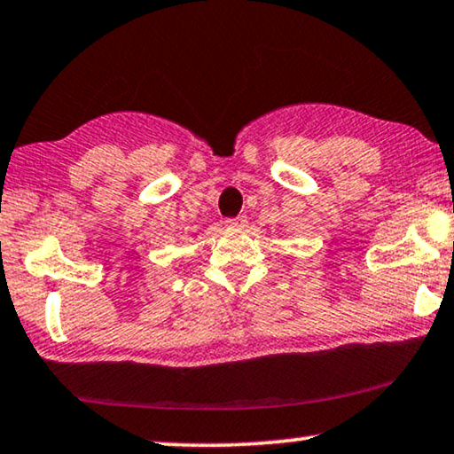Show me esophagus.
<instances>
[{
	"mask_svg": "<svg viewBox=\"0 0 454 454\" xmlns=\"http://www.w3.org/2000/svg\"><path fill=\"white\" fill-rule=\"evenodd\" d=\"M226 226L230 228H245L247 226V215H236V218H228Z\"/></svg>",
	"mask_w": 454,
	"mask_h": 454,
	"instance_id": "esophagus-1",
	"label": "esophagus"
}]
</instances>
